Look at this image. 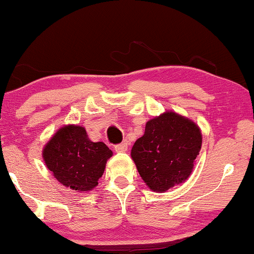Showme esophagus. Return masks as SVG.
<instances>
[{
    "instance_id": "esophagus-1",
    "label": "esophagus",
    "mask_w": 254,
    "mask_h": 254,
    "mask_svg": "<svg viewBox=\"0 0 254 254\" xmlns=\"http://www.w3.org/2000/svg\"><path fill=\"white\" fill-rule=\"evenodd\" d=\"M128 147H129V145H128L127 141H124L122 143H120V145H117L114 147L115 152L118 153H122V152H126L128 149Z\"/></svg>"
}]
</instances>
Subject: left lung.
<instances>
[{
  "instance_id": "8db88e82",
  "label": "left lung",
  "mask_w": 254,
  "mask_h": 254,
  "mask_svg": "<svg viewBox=\"0 0 254 254\" xmlns=\"http://www.w3.org/2000/svg\"><path fill=\"white\" fill-rule=\"evenodd\" d=\"M201 143L195 122L166 111L146 122L145 134L134 143L130 155L148 189L164 193L189 179Z\"/></svg>"
}]
</instances>
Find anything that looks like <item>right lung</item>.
Returning <instances> with one entry per match:
<instances>
[{
    "label": "right lung",
    "instance_id": "1",
    "mask_svg": "<svg viewBox=\"0 0 254 254\" xmlns=\"http://www.w3.org/2000/svg\"><path fill=\"white\" fill-rule=\"evenodd\" d=\"M113 152L103 142L90 141L86 128L64 125L42 149L43 161L59 183L76 192L98 186Z\"/></svg>",
    "mask_w": 254,
    "mask_h": 254
}]
</instances>
